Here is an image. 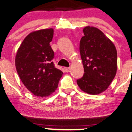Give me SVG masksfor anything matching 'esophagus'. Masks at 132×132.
<instances>
[{
    "label": "esophagus",
    "instance_id": "1",
    "mask_svg": "<svg viewBox=\"0 0 132 132\" xmlns=\"http://www.w3.org/2000/svg\"><path fill=\"white\" fill-rule=\"evenodd\" d=\"M64 70L66 72H69L70 70V68H64Z\"/></svg>",
    "mask_w": 132,
    "mask_h": 132
}]
</instances>
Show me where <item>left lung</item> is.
Instances as JSON below:
<instances>
[{
  "label": "left lung",
  "mask_w": 132,
  "mask_h": 132,
  "mask_svg": "<svg viewBox=\"0 0 132 132\" xmlns=\"http://www.w3.org/2000/svg\"><path fill=\"white\" fill-rule=\"evenodd\" d=\"M79 43L84 73L77 80L79 88L98 95L109 87L117 71V51L113 43L98 28L86 26Z\"/></svg>",
  "instance_id": "left-lung-1"
}]
</instances>
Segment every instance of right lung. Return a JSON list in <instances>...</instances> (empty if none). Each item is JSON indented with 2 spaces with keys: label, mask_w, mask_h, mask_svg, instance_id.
<instances>
[{
  "label": "right lung",
  "mask_w": 132,
  "mask_h": 132,
  "mask_svg": "<svg viewBox=\"0 0 132 132\" xmlns=\"http://www.w3.org/2000/svg\"><path fill=\"white\" fill-rule=\"evenodd\" d=\"M53 28L35 31L26 37L16 53L15 65L26 87L37 97L51 95L57 89L63 72L56 68L54 54L50 46Z\"/></svg>",
  "instance_id": "obj_1"
}]
</instances>
